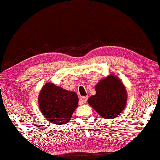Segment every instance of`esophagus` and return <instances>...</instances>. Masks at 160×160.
<instances>
[{
  "label": "esophagus",
  "instance_id": "34e87169",
  "mask_svg": "<svg viewBox=\"0 0 160 160\" xmlns=\"http://www.w3.org/2000/svg\"><path fill=\"white\" fill-rule=\"evenodd\" d=\"M88 96H82V98H81V101L82 102V103H85L87 102V101H88Z\"/></svg>",
  "mask_w": 160,
  "mask_h": 160
}]
</instances>
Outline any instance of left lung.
Returning <instances> with one entry per match:
<instances>
[{
	"mask_svg": "<svg viewBox=\"0 0 160 160\" xmlns=\"http://www.w3.org/2000/svg\"><path fill=\"white\" fill-rule=\"evenodd\" d=\"M96 94L88 99V103L104 118H113L123 111L127 95L124 85L115 75H111L95 85Z\"/></svg>",
	"mask_w": 160,
	"mask_h": 160,
	"instance_id": "obj_1",
	"label": "left lung"
}]
</instances>
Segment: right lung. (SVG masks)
<instances>
[{
	"mask_svg": "<svg viewBox=\"0 0 160 160\" xmlns=\"http://www.w3.org/2000/svg\"><path fill=\"white\" fill-rule=\"evenodd\" d=\"M39 106L43 115L49 122L65 124L69 122L78 107V98L75 92H70L48 82L40 92Z\"/></svg>",
	"mask_w": 160,
	"mask_h": 160,
	"instance_id": "1",
	"label": "right lung"
}]
</instances>
